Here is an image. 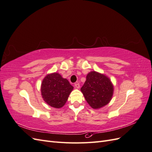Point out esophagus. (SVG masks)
<instances>
[{"label":"esophagus","mask_w":152,"mask_h":152,"mask_svg":"<svg viewBox=\"0 0 152 152\" xmlns=\"http://www.w3.org/2000/svg\"><path fill=\"white\" fill-rule=\"evenodd\" d=\"M75 86L76 88L79 89V87H80V84H79V83H78V82H77V83H75Z\"/></svg>","instance_id":"esophagus-1"}]
</instances>
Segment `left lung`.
I'll use <instances>...</instances> for the list:
<instances>
[{
    "mask_svg": "<svg viewBox=\"0 0 152 152\" xmlns=\"http://www.w3.org/2000/svg\"><path fill=\"white\" fill-rule=\"evenodd\" d=\"M80 90L91 107L98 109L107 104L111 100L113 87L107 77L93 71L87 74Z\"/></svg>",
    "mask_w": 152,
    "mask_h": 152,
    "instance_id": "1",
    "label": "left lung"
}]
</instances>
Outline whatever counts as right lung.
Masks as SVG:
<instances>
[{
  "instance_id": "1",
  "label": "right lung",
  "mask_w": 152,
  "mask_h": 152,
  "mask_svg": "<svg viewBox=\"0 0 152 152\" xmlns=\"http://www.w3.org/2000/svg\"><path fill=\"white\" fill-rule=\"evenodd\" d=\"M73 87L58 73L45 77L41 85V93L45 102L56 108H61L68 99Z\"/></svg>"
}]
</instances>
